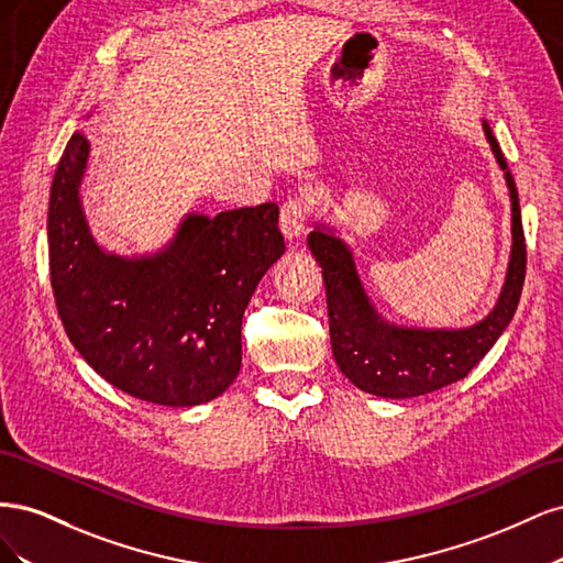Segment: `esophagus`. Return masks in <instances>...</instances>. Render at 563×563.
Segmentation results:
<instances>
[{
	"instance_id": "1",
	"label": "esophagus",
	"mask_w": 563,
	"mask_h": 563,
	"mask_svg": "<svg viewBox=\"0 0 563 563\" xmlns=\"http://www.w3.org/2000/svg\"><path fill=\"white\" fill-rule=\"evenodd\" d=\"M308 201L302 197H288L282 207V216H279V228L284 232L286 240H298V236L308 228Z\"/></svg>"
}]
</instances>
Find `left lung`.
<instances>
[{
    "mask_svg": "<svg viewBox=\"0 0 563 563\" xmlns=\"http://www.w3.org/2000/svg\"><path fill=\"white\" fill-rule=\"evenodd\" d=\"M484 133L505 172L509 199H512V255H509L507 279L498 305L474 327L446 331L404 329L387 323L368 302L345 242H340V236L323 225H317L308 236V246L327 282L333 356L340 371L368 395L385 399L420 397L465 378L496 345L517 312L526 277L519 195L503 150L486 122Z\"/></svg>",
    "mask_w": 563,
    "mask_h": 563,
    "instance_id": "obj_1",
    "label": "left lung"
}]
</instances>
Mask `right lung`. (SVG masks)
Here are the masks:
<instances>
[{"label":"right lung","mask_w":563,"mask_h":563,"mask_svg":"<svg viewBox=\"0 0 563 563\" xmlns=\"http://www.w3.org/2000/svg\"><path fill=\"white\" fill-rule=\"evenodd\" d=\"M89 141H67L48 197V269L58 317L89 366L126 395L197 406L242 366V317L279 255V207L185 216L164 251L106 253L89 232L79 185Z\"/></svg>","instance_id":"add662e5"}]
</instances>
